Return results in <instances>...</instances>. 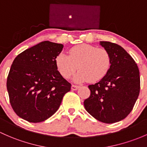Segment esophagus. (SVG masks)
I'll return each instance as SVG.
<instances>
[{"label": "esophagus", "instance_id": "obj_1", "mask_svg": "<svg viewBox=\"0 0 147 147\" xmlns=\"http://www.w3.org/2000/svg\"><path fill=\"white\" fill-rule=\"evenodd\" d=\"M79 88V86L78 85H75V84H72V87H71V89H72V90H77Z\"/></svg>", "mask_w": 147, "mask_h": 147}]
</instances>
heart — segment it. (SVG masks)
Returning <instances> with one entry per match:
<instances>
[{
    "label": "heart",
    "instance_id": "b5f03b06",
    "mask_svg": "<svg viewBox=\"0 0 147 147\" xmlns=\"http://www.w3.org/2000/svg\"><path fill=\"white\" fill-rule=\"evenodd\" d=\"M68 53H59L55 59L57 69L65 79L70 78L78 68V72L74 77L75 82L98 81L110 67V53L103 48L82 44L71 48Z\"/></svg>",
    "mask_w": 147,
    "mask_h": 147
}]
</instances>
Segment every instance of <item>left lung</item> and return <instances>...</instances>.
Here are the masks:
<instances>
[{
  "instance_id": "1",
  "label": "left lung",
  "mask_w": 147,
  "mask_h": 147,
  "mask_svg": "<svg viewBox=\"0 0 147 147\" xmlns=\"http://www.w3.org/2000/svg\"><path fill=\"white\" fill-rule=\"evenodd\" d=\"M100 44L111 55V66L98 82L88 86L91 94L84 106L91 115L104 123L125 118L140 94V70L135 61L121 46L110 41Z\"/></svg>"
}]
</instances>
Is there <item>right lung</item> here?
Here are the masks:
<instances>
[{
    "label": "right lung",
    "mask_w": 147,
    "mask_h": 147,
    "mask_svg": "<svg viewBox=\"0 0 147 147\" xmlns=\"http://www.w3.org/2000/svg\"><path fill=\"white\" fill-rule=\"evenodd\" d=\"M63 45L43 41L15 58L7 78L10 103L15 113L30 123H40L59 109L71 84L57 70L55 59Z\"/></svg>",
    "instance_id": "1"
}]
</instances>
